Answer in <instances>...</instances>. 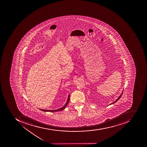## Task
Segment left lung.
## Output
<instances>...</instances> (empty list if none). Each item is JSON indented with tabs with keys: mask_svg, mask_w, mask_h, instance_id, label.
I'll return each mask as SVG.
<instances>
[{
	"mask_svg": "<svg viewBox=\"0 0 147 147\" xmlns=\"http://www.w3.org/2000/svg\"><path fill=\"white\" fill-rule=\"evenodd\" d=\"M123 91H122V93H121V95H120V96H119L118 98L117 99V100H116V101H115L114 102H113V103H111V104H110V105H111V104H113V103H115V102H117V101H118V100H119V99H120V98H121V96H122V94H123Z\"/></svg>",
	"mask_w": 147,
	"mask_h": 147,
	"instance_id": "8db88e82",
	"label": "left lung"
}]
</instances>
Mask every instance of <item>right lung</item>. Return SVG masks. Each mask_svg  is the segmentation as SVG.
Instances as JSON below:
<instances>
[{
	"label": "right lung",
	"mask_w": 147,
	"mask_h": 147,
	"mask_svg": "<svg viewBox=\"0 0 147 147\" xmlns=\"http://www.w3.org/2000/svg\"><path fill=\"white\" fill-rule=\"evenodd\" d=\"M69 98H70V94H69V95L68 96L67 100V102H66L65 105L63 107H61V108H59V109H58L52 110L41 109H39L43 111H48V112H56V111L57 112V111H61L63 110L66 107V106L67 105L68 103L69 102Z\"/></svg>",
	"instance_id": "right-lung-1"
}]
</instances>
